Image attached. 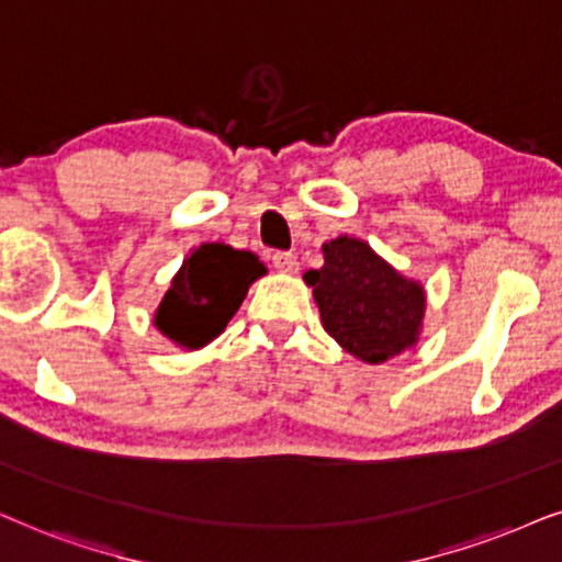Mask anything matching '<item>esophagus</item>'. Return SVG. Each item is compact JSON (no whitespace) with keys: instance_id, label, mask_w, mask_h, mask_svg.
I'll return each instance as SVG.
<instances>
[{"instance_id":"obj_1","label":"esophagus","mask_w":562,"mask_h":562,"mask_svg":"<svg viewBox=\"0 0 562 562\" xmlns=\"http://www.w3.org/2000/svg\"><path fill=\"white\" fill-rule=\"evenodd\" d=\"M272 265L277 272L282 274H295L297 269H301V265H297V257L293 251H274L272 254Z\"/></svg>"}]
</instances>
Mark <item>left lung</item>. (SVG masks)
I'll return each instance as SVG.
<instances>
[{"mask_svg": "<svg viewBox=\"0 0 562 562\" xmlns=\"http://www.w3.org/2000/svg\"><path fill=\"white\" fill-rule=\"evenodd\" d=\"M321 251L324 267L303 280L313 288L326 334L368 364L414 349L426 313L422 282L401 274L362 238L336 236Z\"/></svg>", "mask_w": 562, "mask_h": 562, "instance_id": "1", "label": "left lung"}]
</instances>
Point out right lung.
Listing matches in <instances>:
<instances>
[{
  "label": "right lung",
  "instance_id": "obj_1",
  "mask_svg": "<svg viewBox=\"0 0 562 562\" xmlns=\"http://www.w3.org/2000/svg\"><path fill=\"white\" fill-rule=\"evenodd\" d=\"M265 274L267 267L254 251L223 241L194 246L171 277L154 313V326L177 347L203 349L226 331L251 282Z\"/></svg>",
  "mask_w": 562,
  "mask_h": 562
}]
</instances>
